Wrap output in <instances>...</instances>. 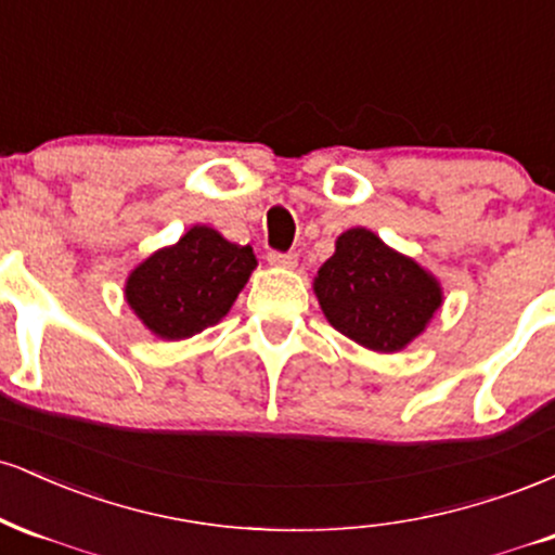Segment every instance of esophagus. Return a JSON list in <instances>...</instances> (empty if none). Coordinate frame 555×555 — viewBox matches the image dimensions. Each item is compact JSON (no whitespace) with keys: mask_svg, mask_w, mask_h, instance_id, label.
I'll list each match as a JSON object with an SVG mask.
<instances>
[{"mask_svg":"<svg viewBox=\"0 0 555 555\" xmlns=\"http://www.w3.org/2000/svg\"><path fill=\"white\" fill-rule=\"evenodd\" d=\"M269 263L276 269H295L297 256L295 253H269Z\"/></svg>","mask_w":555,"mask_h":555,"instance_id":"1","label":"esophagus"}]
</instances>
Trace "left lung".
I'll return each mask as SVG.
<instances>
[{
    "label": "left lung",
    "mask_w": 555,
    "mask_h": 555,
    "mask_svg": "<svg viewBox=\"0 0 555 555\" xmlns=\"http://www.w3.org/2000/svg\"><path fill=\"white\" fill-rule=\"evenodd\" d=\"M326 321L371 352H401L430 326L443 289L415 258L354 227L336 237V250L313 279Z\"/></svg>",
    "instance_id": "obj_1"
}]
</instances>
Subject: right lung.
Returning a JSON list of instances; mask_svg holds the SVG:
<instances>
[{"instance_id": "add662e5", "label": "right lung", "mask_w": 555, "mask_h": 555, "mask_svg": "<svg viewBox=\"0 0 555 555\" xmlns=\"http://www.w3.org/2000/svg\"><path fill=\"white\" fill-rule=\"evenodd\" d=\"M258 260L206 224L190 227L175 245L140 260L125 282V299L151 334L182 341L232 310Z\"/></svg>"}]
</instances>
